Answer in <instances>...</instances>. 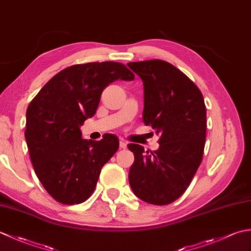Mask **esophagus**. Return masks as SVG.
I'll return each mask as SVG.
<instances>
[{
	"label": "esophagus",
	"instance_id": "34e87169",
	"mask_svg": "<svg viewBox=\"0 0 251 251\" xmlns=\"http://www.w3.org/2000/svg\"><path fill=\"white\" fill-rule=\"evenodd\" d=\"M120 148L121 149H126L127 148V142L125 140H120Z\"/></svg>",
	"mask_w": 251,
	"mask_h": 251
}]
</instances>
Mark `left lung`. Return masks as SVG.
Returning a JSON list of instances; mask_svg holds the SVG:
<instances>
[{"instance_id":"8db88e82","label":"left lung","mask_w":251,"mask_h":251,"mask_svg":"<svg viewBox=\"0 0 251 251\" xmlns=\"http://www.w3.org/2000/svg\"><path fill=\"white\" fill-rule=\"evenodd\" d=\"M145 87L143 123L159 135L157 151L130 143L129 169L134 193L149 204L164 206L188 189L204 154L206 106L199 87L172 63L153 59L127 63Z\"/></svg>"}]
</instances>
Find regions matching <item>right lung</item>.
<instances>
[{
	"mask_svg": "<svg viewBox=\"0 0 251 251\" xmlns=\"http://www.w3.org/2000/svg\"><path fill=\"white\" fill-rule=\"evenodd\" d=\"M134 78L120 62L74 65L57 73L32 99L26 109V146L37 178L57 201L81 204L93 194L101 168L120 142L111 134L100 141L83 139L79 126L95 115L104 87Z\"/></svg>",
	"mask_w": 251,
	"mask_h": 251,
	"instance_id": "add662e5",
	"label": "right lung"
}]
</instances>
